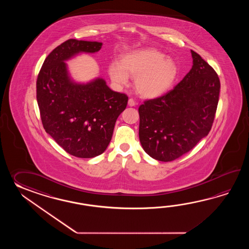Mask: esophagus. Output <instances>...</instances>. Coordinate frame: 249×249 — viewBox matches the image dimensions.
<instances>
[{"label": "esophagus", "instance_id": "34e87169", "mask_svg": "<svg viewBox=\"0 0 249 249\" xmlns=\"http://www.w3.org/2000/svg\"><path fill=\"white\" fill-rule=\"evenodd\" d=\"M137 103L135 102V101L133 100V99H129V101H128V105L130 107L135 106Z\"/></svg>", "mask_w": 249, "mask_h": 249}]
</instances>
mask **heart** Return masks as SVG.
Returning <instances> with one entry per match:
<instances>
[{
	"instance_id": "b5f03b06",
	"label": "heart",
	"mask_w": 249,
	"mask_h": 249,
	"mask_svg": "<svg viewBox=\"0 0 249 249\" xmlns=\"http://www.w3.org/2000/svg\"><path fill=\"white\" fill-rule=\"evenodd\" d=\"M109 75L114 83L125 85L129 75L134 80L139 94L153 99L164 95L172 88L178 75L175 59L156 49L135 51L124 55L120 62L109 66Z\"/></svg>"
}]
</instances>
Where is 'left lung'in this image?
Here are the masks:
<instances>
[{
  "label": "left lung",
  "mask_w": 249,
  "mask_h": 249,
  "mask_svg": "<svg viewBox=\"0 0 249 249\" xmlns=\"http://www.w3.org/2000/svg\"><path fill=\"white\" fill-rule=\"evenodd\" d=\"M193 66L164 95L139 107V137L151 158L169 162L189 152L211 130L220 93L214 69L191 51Z\"/></svg>",
  "instance_id": "8db88e82"
}]
</instances>
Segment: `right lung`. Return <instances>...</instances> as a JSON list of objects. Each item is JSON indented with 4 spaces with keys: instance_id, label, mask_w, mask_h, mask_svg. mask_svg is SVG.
Wrapping results in <instances>:
<instances>
[{
    "instance_id": "add662e5",
    "label": "right lung",
    "mask_w": 249,
    "mask_h": 249,
    "mask_svg": "<svg viewBox=\"0 0 249 249\" xmlns=\"http://www.w3.org/2000/svg\"><path fill=\"white\" fill-rule=\"evenodd\" d=\"M99 42L69 39L48 55L36 81V99L45 132L66 152L81 159L103 153L128 97L112 90L105 80L87 84L71 79L66 60L80 53H94Z\"/></svg>"
}]
</instances>
